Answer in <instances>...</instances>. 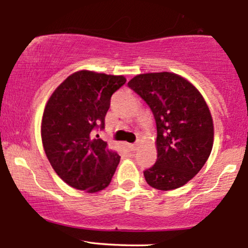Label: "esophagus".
<instances>
[{"label":"esophagus","instance_id":"esophagus-1","mask_svg":"<svg viewBox=\"0 0 248 248\" xmlns=\"http://www.w3.org/2000/svg\"><path fill=\"white\" fill-rule=\"evenodd\" d=\"M127 148H128V149H130V150H136V148H138V146H136V144L127 143Z\"/></svg>","mask_w":248,"mask_h":248}]
</instances>
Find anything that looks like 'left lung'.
<instances>
[{
    "mask_svg": "<svg viewBox=\"0 0 248 248\" xmlns=\"http://www.w3.org/2000/svg\"><path fill=\"white\" fill-rule=\"evenodd\" d=\"M152 109L157 128V160L143 171L155 189L183 186L197 175L211 154L213 121L203 95L172 72L138 75L128 82Z\"/></svg>",
    "mask_w": 248,
    "mask_h": 248,
    "instance_id": "left-lung-1",
    "label": "left lung"
}]
</instances>
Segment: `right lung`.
<instances>
[{"label":"right lung","mask_w":248,"mask_h":248,"mask_svg":"<svg viewBox=\"0 0 248 248\" xmlns=\"http://www.w3.org/2000/svg\"><path fill=\"white\" fill-rule=\"evenodd\" d=\"M124 82V76L81 70L67 77L45 105L44 152L57 175L75 189L94 193L112 181L120 156L93 130L105 128L112 94Z\"/></svg>","instance_id":"1"}]
</instances>
